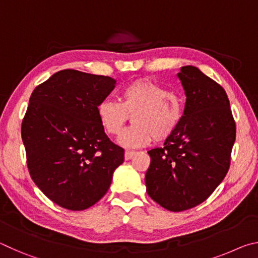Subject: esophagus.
<instances>
[{"mask_svg": "<svg viewBox=\"0 0 258 258\" xmlns=\"http://www.w3.org/2000/svg\"><path fill=\"white\" fill-rule=\"evenodd\" d=\"M134 154L135 152L134 151H130V150H126L125 151V159L126 160H130L131 158H132V157L134 156Z\"/></svg>", "mask_w": 258, "mask_h": 258, "instance_id": "34e87169", "label": "esophagus"}]
</instances>
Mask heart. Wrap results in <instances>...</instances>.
Returning <instances> with one entry per match:
<instances>
[{
	"instance_id": "heart-1",
	"label": "heart",
	"mask_w": 258,
	"mask_h": 258,
	"mask_svg": "<svg viewBox=\"0 0 258 258\" xmlns=\"http://www.w3.org/2000/svg\"><path fill=\"white\" fill-rule=\"evenodd\" d=\"M183 106L180 97L146 78L128 83L120 91V102L104 100L98 107V118L104 132L118 135L133 116L134 126L118 140L130 149L145 147L152 138H168L180 124Z\"/></svg>"
}]
</instances>
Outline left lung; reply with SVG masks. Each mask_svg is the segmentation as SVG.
<instances>
[{"instance_id":"left-lung-1","label":"left lung","mask_w":258,"mask_h":258,"mask_svg":"<svg viewBox=\"0 0 258 258\" xmlns=\"http://www.w3.org/2000/svg\"><path fill=\"white\" fill-rule=\"evenodd\" d=\"M186 97L184 112L163 148L148 151L147 192L171 212L205 202L229 171L235 121L223 87L197 67L177 74Z\"/></svg>"}]
</instances>
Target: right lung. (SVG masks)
Wrapping results in <instances>:
<instances>
[{
  "label": "right lung",
  "mask_w": 258,
  "mask_h": 258,
  "mask_svg": "<svg viewBox=\"0 0 258 258\" xmlns=\"http://www.w3.org/2000/svg\"><path fill=\"white\" fill-rule=\"evenodd\" d=\"M111 77L64 69L35 87L21 124L30 176L54 204L84 211L107 194L124 149L112 143L98 107Z\"/></svg>",
  "instance_id": "1"
}]
</instances>
